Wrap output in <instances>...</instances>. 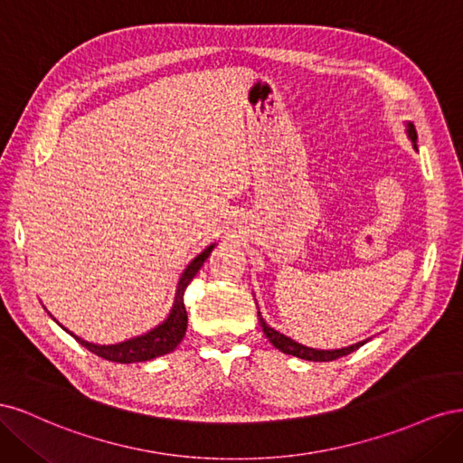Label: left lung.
Here are the masks:
<instances>
[{
  "mask_svg": "<svg viewBox=\"0 0 463 463\" xmlns=\"http://www.w3.org/2000/svg\"><path fill=\"white\" fill-rule=\"evenodd\" d=\"M408 137L411 138V143L415 145L417 143V133H415V128L411 123H408ZM259 320H260V326H262V332L266 334V338L270 340V344L279 349L282 354H288V355H293V357H299V359H307V361H334L338 357H344V355H349L352 352H355V349H359L365 342H359V344H354L349 347H342V349H313V347H307V345H301L298 342H293L291 338H288V335L276 332L274 328H270L269 325H266L264 318L260 317L259 313Z\"/></svg>",
  "mask_w": 463,
  "mask_h": 463,
  "instance_id": "8db88e82",
  "label": "left lung"
}]
</instances>
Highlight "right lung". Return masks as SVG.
I'll return each instance as SVG.
<instances>
[{"label": "right lung", "mask_w": 463, "mask_h": 463, "mask_svg": "<svg viewBox=\"0 0 463 463\" xmlns=\"http://www.w3.org/2000/svg\"><path fill=\"white\" fill-rule=\"evenodd\" d=\"M213 249H214V245L206 247L201 255H197L189 262L185 272L179 278L175 301H174L170 315H167V318L162 322V325L152 328L150 332H146L143 335H137V338H131V340L114 344V345H98V344H90L87 340L79 338V335L69 332L63 326L61 328L71 334L80 345H85L89 349V352L96 354L98 357L108 359V361H116V363L150 361L154 357H160V355L174 352L177 344L184 340L185 330H187V311H185V303H184V293H185L187 286L191 284V279L201 270V266L204 264V260L208 259L210 250Z\"/></svg>", "instance_id": "add662e5"}]
</instances>
